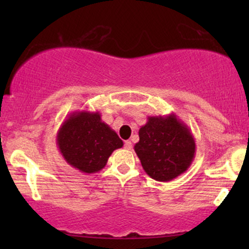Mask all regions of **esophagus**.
<instances>
[{"instance_id": "esophagus-1", "label": "esophagus", "mask_w": 249, "mask_h": 249, "mask_svg": "<svg viewBox=\"0 0 249 249\" xmlns=\"http://www.w3.org/2000/svg\"><path fill=\"white\" fill-rule=\"evenodd\" d=\"M124 147L126 148V150H131V148H132V142H131V141H125Z\"/></svg>"}]
</instances>
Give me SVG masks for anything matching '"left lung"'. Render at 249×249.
I'll use <instances>...</instances> for the list:
<instances>
[{
	"label": "left lung",
	"instance_id": "left-lung-1",
	"mask_svg": "<svg viewBox=\"0 0 249 249\" xmlns=\"http://www.w3.org/2000/svg\"><path fill=\"white\" fill-rule=\"evenodd\" d=\"M134 151L145 172L157 181H171L186 172L196 157V141L174 113L148 116L139 128Z\"/></svg>",
	"mask_w": 249,
	"mask_h": 249
}]
</instances>
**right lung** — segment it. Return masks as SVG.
I'll use <instances>...</instances> for the list:
<instances>
[{"label":"right lung","instance_id":"obj_1","mask_svg":"<svg viewBox=\"0 0 249 249\" xmlns=\"http://www.w3.org/2000/svg\"><path fill=\"white\" fill-rule=\"evenodd\" d=\"M57 146L64 160L82 173H97L107 165L108 157L124 142L99 111H73L57 131Z\"/></svg>","mask_w":249,"mask_h":249}]
</instances>
